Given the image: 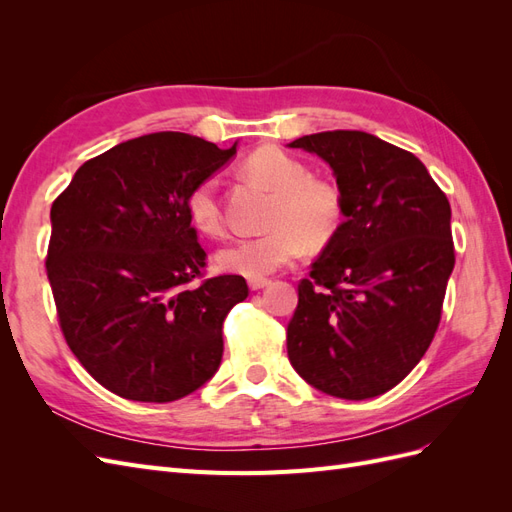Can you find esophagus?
Instances as JSON below:
<instances>
[{
	"label": "esophagus",
	"instance_id": "obj_1",
	"mask_svg": "<svg viewBox=\"0 0 512 512\" xmlns=\"http://www.w3.org/2000/svg\"><path fill=\"white\" fill-rule=\"evenodd\" d=\"M269 284H271V280H267V277H256V280H250L252 290H262V288H267Z\"/></svg>",
	"mask_w": 512,
	"mask_h": 512
}]
</instances>
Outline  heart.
I'll return each instance as SVG.
<instances>
[{"instance_id": "heart-1", "label": "heart", "mask_w": 512, "mask_h": 512, "mask_svg": "<svg viewBox=\"0 0 512 512\" xmlns=\"http://www.w3.org/2000/svg\"><path fill=\"white\" fill-rule=\"evenodd\" d=\"M245 173L273 192L269 230L258 237L228 243L218 265L243 277H267L303 256L305 247L327 245L344 220V196L329 179L309 177L307 166L277 147H260L245 160ZM192 226L207 237H220L226 220L218 177L198 181L185 198Z\"/></svg>"}]
</instances>
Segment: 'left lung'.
I'll return each instance as SVG.
<instances>
[{"label":"left lung","mask_w":512,"mask_h":512,"mask_svg":"<svg viewBox=\"0 0 512 512\" xmlns=\"http://www.w3.org/2000/svg\"><path fill=\"white\" fill-rule=\"evenodd\" d=\"M290 147L333 168L346 222L299 282L288 359L318 391L369 399L423 359L455 267L451 205L414 153L359 130Z\"/></svg>","instance_id":"left-lung-1"}]
</instances>
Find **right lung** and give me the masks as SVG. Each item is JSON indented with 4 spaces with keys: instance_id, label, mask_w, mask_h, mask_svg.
Returning a JSON list of instances; mask_svg holds the SVG:
<instances>
[{
    "instance_id": "right-lung-1",
    "label": "right lung",
    "mask_w": 512,
    "mask_h": 512,
    "mask_svg": "<svg viewBox=\"0 0 512 512\" xmlns=\"http://www.w3.org/2000/svg\"><path fill=\"white\" fill-rule=\"evenodd\" d=\"M235 153L237 143L145 134L87 160L55 198L46 275L59 327L119 397L166 404L220 367L224 318L250 288L241 275L205 280L185 198Z\"/></svg>"
}]
</instances>
